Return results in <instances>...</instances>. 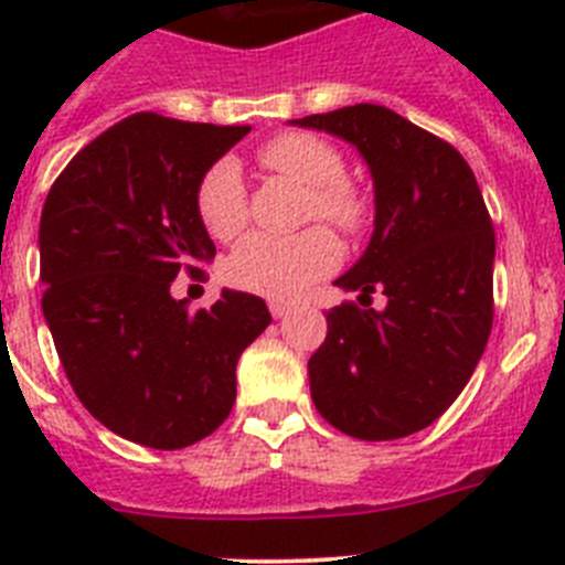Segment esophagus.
I'll return each instance as SVG.
<instances>
[{
    "label": "esophagus",
    "mask_w": 565,
    "mask_h": 565,
    "mask_svg": "<svg viewBox=\"0 0 565 565\" xmlns=\"http://www.w3.org/2000/svg\"><path fill=\"white\" fill-rule=\"evenodd\" d=\"M268 311H271L274 319H286L288 313H291V306H288V302H279V299H271V302H268Z\"/></svg>",
    "instance_id": "obj_1"
}]
</instances>
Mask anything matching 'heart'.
<instances>
[{
	"label": "heart",
	"instance_id": "obj_1",
	"mask_svg": "<svg viewBox=\"0 0 565 565\" xmlns=\"http://www.w3.org/2000/svg\"><path fill=\"white\" fill-rule=\"evenodd\" d=\"M268 172L308 189L306 217L328 221L339 232L356 234L367 223L364 194L344 181L339 149L311 132H282L257 152ZM198 217L214 239L239 237L248 226V192L234 158H221L198 186ZM339 263V243L326 226H311L294 237L254 234L239 243L226 263V277L243 291L271 299H294Z\"/></svg>",
	"mask_w": 565,
	"mask_h": 565
}]
</instances>
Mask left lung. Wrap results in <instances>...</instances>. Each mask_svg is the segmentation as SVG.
I'll return each instance as SVG.
<instances>
[{"mask_svg": "<svg viewBox=\"0 0 565 565\" xmlns=\"http://www.w3.org/2000/svg\"><path fill=\"white\" fill-rule=\"evenodd\" d=\"M362 152L376 228L337 279L356 302L328 311L308 359L319 416L344 436L391 441L430 427L458 398L492 331L495 232L476 174L452 143L379 104L299 118ZM373 292L388 308H370Z\"/></svg>", "mask_w": 565, "mask_h": 565, "instance_id": "8db88e82", "label": "left lung"}]
</instances>
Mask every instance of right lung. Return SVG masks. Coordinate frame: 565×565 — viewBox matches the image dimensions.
Masks as SVG:
<instances>
[{"label": "right lung", "instance_id": "add662e5", "mask_svg": "<svg viewBox=\"0 0 565 565\" xmlns=\"http://www.w3.org/2000/svg\"><path fill=\"white\" fill-rule=\"evenodd\" d=\"M248 129L135 113L89 141L44 201L42 311L64 373L107 430L152 450L226 422L239 353L271 322L254 294L223 291L201 311L169 294L214 257L198 186Z\"/></svg>", "mask_w": 565, "mask_h": 565}]
</instances>
